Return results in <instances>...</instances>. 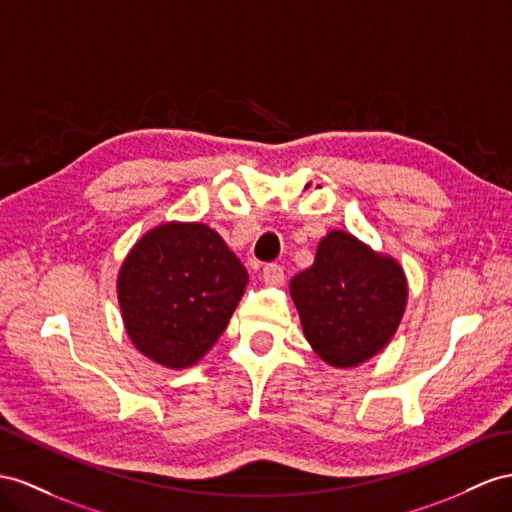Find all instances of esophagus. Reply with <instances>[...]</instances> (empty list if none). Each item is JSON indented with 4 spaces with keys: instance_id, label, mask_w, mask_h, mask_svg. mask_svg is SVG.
Returning <instances> with one entry per match:
<instances>
[{
    "instance_id": "esophagus-1",
    "label": "esophagus",
    "mask_w": 512,
    "mask_h": 512,
    "mask_svg": "<svg viewBox=\"0 0 512 512\" xmlns=\"http://www.w3.org/2000/svg\"><path fill=\"white\" fill-rule=\"evenodd\" d=\"M261 277H264V281H266L268 285L279 287V285H283V281H285V272H283V268H281L279 264H266V266H264V272H261Z\"/></svg>"
}]
</instances>
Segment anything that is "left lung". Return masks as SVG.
<instances>
[{"label": "left lung", "mask_w": 512, "mask_h": 512, "mask_svg": "<svg viewBox=\"0 0 512 512\" xmlns=\"http://www.w3.org/2000/svg\"><path fill=\"white\" fill-rule=\"evenodd\" d=\"M290 292L307 342L335 368L359 365L383 350L406 307L398 261L344 231L326 235L313 266L296 274Z\"/></svg>", "instance_id": "left-lung-1"}]
</instances>
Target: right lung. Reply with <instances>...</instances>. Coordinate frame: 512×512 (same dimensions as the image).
I'll list each match as a JSON object with an SVG mask.
<instances>
[{
	"label": "right lung",
	"instance_id": "obj_1",
	"mask_svg": "<svg viewBox=\"0 0 512 512\" xmlns=\"http://www.w3.org/2000/svg\"><path fill=\"white\" fill-rule=\"evenodd\" d=\"M248 272L220 235L199 222H168L142 235L119 274L125 329L142 355L181 370L216 344Z\"/></svg>",
	"mask_w": 512,
	"mask_h": 512
}]
</instances>
